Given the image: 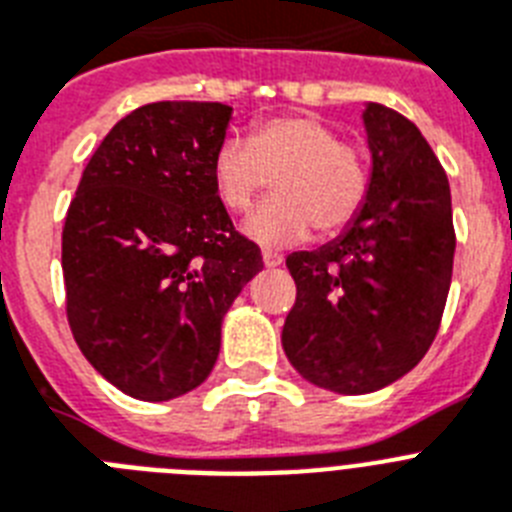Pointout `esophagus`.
Listing matches in <instances>:
<instances>
[{
    "label": "esophagus",
    "mask_w": 512,
    "mask_h": 512,
    "mask_svg": "<svg viewBox=\"0 0 512 512\" xmlns=\"http://www.w3.org/2000/svg\"><path fill=\"white\" fill-rule=\"evenodd\" d=\"M263 263L268 265V268H278V265L283 263V255H278V252H270V249H265V252H263Z\"/></svg>",
    "instance_id": "34e87169"
}]
</instances>
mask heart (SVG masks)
I'll return each mask as SVG.
<instances>
[{
  "label": "heart",
  "instance_id": "b5f03b06",
  "mask_svg": "<svg viewBox=\"0 0 512 512\" xmlns=\"http://www.w3.org/2000/svg\"><path fill=\"white\" fill-rule=\"evenodd\" d=\"M213 187L231 213L252 208L265 190L276 197L249 216V239L263 247L299 242L309 231L336 234L362 210L369 174L362 153L309 114L255 124L244 140H223L213 153Z\"/></svg>",
  "mask_w": 512,
  "mask_h": 512
}]
</instances>
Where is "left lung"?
Here are the masks:
<instances>
[{"instance_id":"obj_1","label":"left lung","mask_w":512,"mask_h":512,"mask_svg":"<svg viewBox=\"0 0 512 512\" xmlns=\"http://www.w3.org/2000/svg\"><path fill=\"white\" fill-rule=\"evenodd\" d=\"M372 176L359 216L312 252H291L296 302L283 322L289 362L317 388L380 390L422 362L448 302L455 229L450 184L416 124L364 109Z\"/></svg>"}]
</instances>
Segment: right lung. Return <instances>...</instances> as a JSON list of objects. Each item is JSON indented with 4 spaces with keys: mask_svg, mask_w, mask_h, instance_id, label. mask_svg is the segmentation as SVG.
I'll use <instances>...</instances> for the list:
<instances>
[{
    "mask_svg": "<svg viewBox=\"0 0 512 512\" xmlns=\"http://www.w3.org/2000/svg\"><path fill=\"white\" fill-rule=\"evenodd\" d=\"M231 106L145 103L90 156L62 231L67 322L93 367L140 401L197 388L263 255L213 187Z\"/></svg>",
    "mask_w": 512,
    "mask_h": 512,
    "instance_id": "obj_1",
    "label": "right lung"
}]
</instances>
